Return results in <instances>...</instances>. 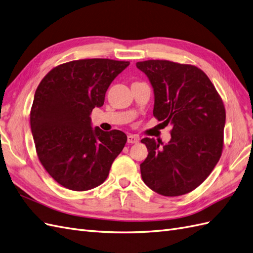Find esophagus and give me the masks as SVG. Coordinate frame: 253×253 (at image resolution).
Returning <instances> with one entry per match:
<instances>
[{"label":"esophagus","mask_w":253,"mask_h":253,"mask_svg":"<svg viewBox=\"0 0 253 253\" xmlns=\"http://www.w3.org/2000/svg\"><path fill=\"white\" fill-rule=\"evenodd\" d=\"M127 141H128V143H130V144L138 143L139 137H138V135H135V134H129L128 138H127Z\"/></svg>","instance_id":"1"}]
</instances>
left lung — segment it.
Listing matches in <instances>:
<instances>
[{
    "mask_svg": "<svg viewBox=\"0 0 253 253\" xmlns=\"http://www.w3.org/2000/svg\"><path fill=\"white\" fill-rule=\"evenodd\" d=\"M135 65L154 89V116L172 125L167 144L141 140L148 151L140 165L142 179L161 196H183L204 182L221 156L223 102L209 77L192 65L160 60Z\"/></svg>",
    "mask_w": 253,
    "mask_h": 253,
    "instance_id": "left-lung-1",
    "label": "left lung"
}]
</instances>
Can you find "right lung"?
Segmentation results:
<instances>
[{
  "label": "right lung",
  "instance_id": "1",
  "mask_svg": "<svg viewBox=\"0 0 253 253\" xmlns=\"http://www.w3.org/2000/svg\"><path fill=\"white\" fill-rule=\"evenodd\" d=\"M129 62L109 59L62 64L38 85L31 110L36 152L51 177L63 187L85 191L101 185L127 135L92 127L90 113L100 108L110 84Z\"/></svg>",
  "mask_w": 253,
  "mask_h": 253
}]
</instances>
